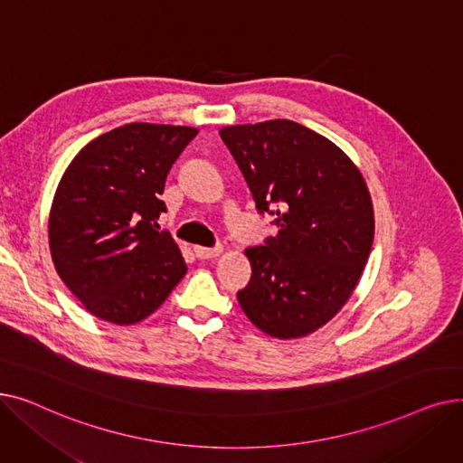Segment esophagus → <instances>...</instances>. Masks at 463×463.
Returning a JSON list of instances; mask_svg holds the SVG:
<instances>
[{
  "instance_id": "esophagus-1",
  "label": "esophagus",
  "mask_w": 463,
  "mask_h": 463,
  "mask_svg": "<svg viewBox=\"0 0 463 463\" xmlns=\"http://www.w3.org/2000/svg\"><path fill=\"white\" fill-rule=\"evenodd\" d=\"M223 251V246H215V248H203V246H194V255H197L199 259H213L217 257L219 253Z\"/></svg>"
}]
</instances>
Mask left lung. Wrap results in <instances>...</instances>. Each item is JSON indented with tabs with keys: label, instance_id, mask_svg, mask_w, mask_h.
Here are the masks:
<instances>
[{
	"label": "left lung",
	"instance_id": "1",
	"mask_svg": "<svg viewBox=\"0 0 463 463\" xmlns=\"http://www.w3.org/2000/svg\"><path fill=\"white\" fill-rule=\"evenodd\" d=\"M257 210L276 236L248 248L251 279L238 290L264 334L302 337L349 300L373 244V206L356 165L334 142L297 121L270 119L219 131Z\"/></svg>",
	"mask_w": 463,
	"mask_h": 463
}]
</instances>
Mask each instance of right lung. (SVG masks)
<instances>
[{"mask_svg": "<svg viewBox=\"0 0 463 463\" xmlns=\"http://www.w3.org/2000/svg\"><path fill=\"white\" fill-rule=\"evenodd\" d=\"M197 133L135 121L93 138L63 173L48 222L51 253L95 317L135 325L185 276L180 248L157 219L168 170Z\"/></svg>", "mask_w": 463, "mask_h": 463, "instance_id": "1", "label": "right lung"}]
</instances>
